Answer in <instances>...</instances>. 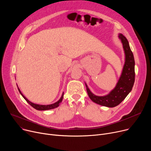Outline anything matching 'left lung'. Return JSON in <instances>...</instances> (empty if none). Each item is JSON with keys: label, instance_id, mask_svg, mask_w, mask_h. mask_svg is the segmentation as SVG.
I'll use <instances>...</instances> for the list:
<instances>
[{"label": "left lung", "instance_id": "obj_1", "mask_svg": "<svg viewBox=\"0 0 151 151\" xmlns=\"http://www.w3.org/2000/svg\"><path fill=\"white\" fill-rule=\"evenodd\" d=\"M118 37L122 43L125 59L122 74L114 89L106 96H97L91 92L85 83L88 96L92 101L100 105L110 108L117 106L127 96L132 89L135 76L134 60L129 42L122 34H119Z\"/></svg>", "mask_w": 151, "mask_h": 151}]
</instances>
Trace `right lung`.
<instances>
[{"mask_svg":"<svg viewBox=\"0 0 151 151\" xmlns=\"http://www.w3.org/2000/svg\"><path fill=\"white\" fill-rule=\"evenodd\" d=\"M18 91H19V92H20L21 95L23 97V98L26 100V101L28 103V104H29L30 106H32L34 108L36 109L37 110H40V111H42V110H43H43H48V109H54V108H57L58 106H59V104H60L61 101H62V99H63V93H62V96H61L60 99L57 102L54 103V104H53L47 105H38V104H34V103H32L31 101H30L29 100H28L27 99H26L24 96H23V94L21 93L20 89H19L18 88Z\"/></svg>","mask_w":151,"mask_h":151,"instance_id":"1","label":"right lung"}]
</instances>
